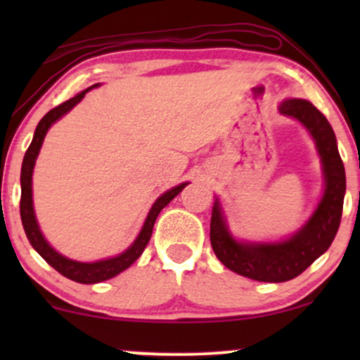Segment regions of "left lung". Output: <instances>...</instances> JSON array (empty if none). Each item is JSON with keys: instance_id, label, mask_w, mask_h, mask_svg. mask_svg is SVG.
Here are the masks:
<instances>
[{"instance_id": "left-lung-1", "label": "left lung", "mask_w": 360, "mask_h": 360, "mask_svg": "<svg viewBox=\"0 0 360 360\" xmlns=\"http://www.w3.org/2000/svg\"><path fill=\"white\" fill-rule=\"evenodd\" d=\"M279 111L300 120L316 142L325 172V193L316 212L298 233L279 243H240L233 240L218 201H214L210 225L213 252L223 266L262 283H284L296 278L326 252L340 226L345 194L344 162L338 154L335 134L325 115L304 100L284 101Z\"/></svg>"}]
</instances>
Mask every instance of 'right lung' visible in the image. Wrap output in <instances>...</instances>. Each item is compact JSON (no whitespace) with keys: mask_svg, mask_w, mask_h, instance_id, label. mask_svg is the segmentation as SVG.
Listing matches in <instances>:
<instances>
[{"mask_svg":"<svg viewBox=\"0 0 360 360\" xmlns=\"http://www.w3.org/2000/svg\"><path fill=\"white\" fill-rule=\"evenodd\" d=\"M91 88H93V86H91ZM91 88L82 91V93H79V94H76V96L71 98V100L64 101L62 105L56 106V108H52L42 120H40L39 125H37V128H35L34 140H32L30 147H28L27 152H25L23 164H22V176H20V181H22L20 217H22V223H23V229H25V233H27L28 242H30L32 247H34V249L39 252L40 255H42L45 262L51 264L53 269H56L57 272H60V274L65 276L68 279H72V281H76V283H81V284L101 283V281L115 278V276L120 274V272L125 271L127 267H130L131 264H134L135 260L142 255V252L146 250L147 243L152 237V229H154L157 214L160 213V210H162L164 206H166L167 203H171L177 194L183 191L184 186L188 184V183H183V184L176 186V188L169 189L167 193H164L160 198H157L154 206H152L150 212H148V217H147L146 223H143V229L137 237V240L131 243V247H128L123 254L117 255V257L100 260V262L86 264V262H76V260H71V259L64 257V255L57 254V252L53 250L47 242H45L44 235H42V232H40L39 225H37L34 205H32V172H34L35 159H37V155H39V150H40V147H42L44 137H45V134H47L49 128H51L52 123L57 122L62 115H65L69 110L74 108V106H76L77 103L84 98V94L88 93Z\"/></svg>","mask_w":360,"mask_h":360,"instance_id":"right-lung-1","label":"right lung"}]
</instances>
